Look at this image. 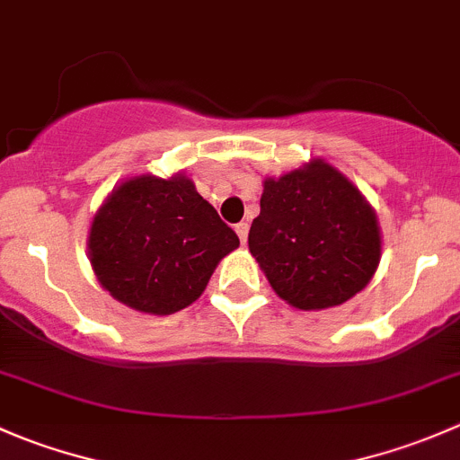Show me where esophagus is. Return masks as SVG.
Segmentation results:
<instances>
[{"instance_id": "34e87169", "label": "esophagus", "mask_w": 460, "mask_h": 460, "mask_svg": "<svg viewBox=\"0 0 460 460\" xmlns=\"http://www.w3.org/2000/svg\"><path fill=\"white\" fill-rule=\"evenodd\" d=\"M235 234H238V238H240V243H247V235H249V225L247 222H238V225H235Z\"/></svg>"}]
</instances>
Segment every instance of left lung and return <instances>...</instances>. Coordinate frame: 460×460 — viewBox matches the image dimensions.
I'll use <instances>...</instances> for the list:
<instances>
[{
  "label": "left lung",
  "mask_w": 460,
  "mask_h": 460,
  "mask_svg": "<svg viewBox=\"0 0 460 460\" xmlns=\"http://www.w3.org/2000/svg\"><path fill=\"white\" fill-rule=\"evenodd\" d=\"M249 252L271 289L303 312L338 307L363 291L383 252L378 217L354 182L323 157L264 178Z\"/></svg>",
  "instance_id": "left-lung-1"
}]
</instances>
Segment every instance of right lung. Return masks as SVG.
I'll return each instance as SVG.
<instances>
[{"mask_svg": "<svg viewBox=\"0 0 460 460\" xmlns=\"http://www.w3.org/2000/svg\"><path fill=\"white\" fill-rule=\"evenodd\" d=\"M240 247L189 175L119 182L93 216L88 260L118 303L169 316L196 303L217 262Z\"/></svg>", "mask_w": 460, "mask_h": 460, "instance_id": "right-lung-1", "label": "right lung"}]
</instances>
